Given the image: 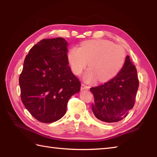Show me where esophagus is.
I'll use <instances>...</instances> for the list:
<instances>
[{
    "instance_id": "esophagus-1",
    "label": "esophagus",
    "mask_w": 157,
    "mask_h": 157,
    "mask_svg": "<svg viewBox=\"0 0 157 157\" xmlns=\"http://www.w3.org/2000/svg\"><path fill=\"white\" fill-rule=\"evenodd\" d=\"M90 87L88 86H86L84 84H82L81 85V90H89Z\"/></svg>"
}]
</instances>
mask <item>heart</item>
Returning a JSON list of instances; mask_svg holds the SVG:
<instances>
[{
	"instance_id": "obj_1",
	"label": "heart",
	"mask_w": 157,
	"mask_h": 157,
	"mask_svg": "<svg viewBox=\"0 0 157 157\" xmlns=\"http://www.w3.org/2000/svg\"><path fill=\"white\" fill-rule=\"evenodd\" d=\"M126 54L121 46L106 40H92L82 42L79 48L73 47L67 55L73 72L80 75L87 67L84 79L93 83L98 79L105 82L114 78L124 65Z\"/></svg>"
}]
</instances>
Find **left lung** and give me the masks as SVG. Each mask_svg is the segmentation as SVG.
Returning a JSON list of instances; mask_svg holds the SVG:
<instances>
[{
    "label": "left lung",
    "mask_w": 157,
    "mask_h": 157,
    "mask_svg": "<svg viewBox=\"0 0 157 157\" xmlns=\"http://www.w3.org/2000/svg\"><path fill=\"white\" fill-rule=\"evenodd\" d=\"M138 86L137 70L128 55L115 78L90 88L94 95L92 110L95 117L104 123L117 122L125 118L134 105Z\"/></svg>",
    "instance_id": "obj_1"
}]
</instances>
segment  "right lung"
<instances>
[{"instance_id":"right-lung-1","label":"right lung","mask_w":157,"mask_h":157,"mask_svg":"<svg viewBox=\"0 0 157 157\" xmlns=\"http://www.w3.org/2000/svg\"><path fill=\"white\" fill-rule=\"evenodd\" d=\"M67 46L63 38L44 39L25 58L19 79L21 98L40 122L62 118L70 97L80 91L81 83L69 66Z\"/></svg>"}]
</instances>
